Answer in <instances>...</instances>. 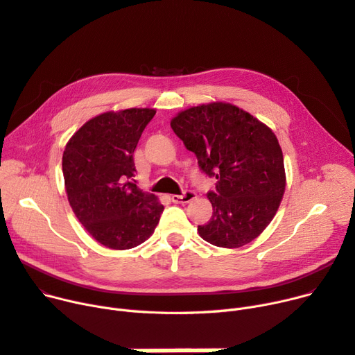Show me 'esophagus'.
Returning <instances> with one entry per match:
<instances>
[{"mask_svg":"<svg viewBox=\"0 0 355 355\" xmlns=\"http://www.w3.org/2000/svg\"><path fill=\"white\" fill-rule=\"evenodd\" d=\"M194 198H196V193L191 191V190H186L182 194H174V196H171L173 203H177V205L189 203V202H191V200H194Z\"/></svg>","mask_w":355,"mask_h":355,"instance_id":"esophagus-1","label":"esophagus"}]
</instances>
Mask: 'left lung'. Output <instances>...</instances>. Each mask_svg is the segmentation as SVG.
I'll return each mask as SVG.
<instances>
[{
	"label": "left lung",
	"mask_w": 355,
	"mask_h": 355,
	"mask_svg": "<svg viewBox=\"0 0 355 355\" xmlns=\"http://www.w3.org/2000/svg\"><path fill=\"white\" fill-rule=\"evenodd\" d=\"M174 133L197 157L216 190L207 197L210 220L198 226L205 241L239 248L254 241L272 220L286 189L283 152L264 123L236 105L211 103L181 112Z\"/></svg>",
	"instance_id": "left-lung-1"
}]
</instances>
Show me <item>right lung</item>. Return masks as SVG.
<instances>
[{
    "label": "right lung",
    "instance_id": "obj_1",
    "mask_svg": "<svg viewBox=\"0 0 355 355\" xmlns=\"http://www.w3.org/2000/svg\"><path fill=\"white\" fill-rule=\"evenodd\" d=\"M152 109L110 112L88 120L64 150L68 202L89 235L112 250H129L155 230L164 206L133 177V152Z\"/></svg>",
    "mask_w": 355,
    "mask_h": 355
}]
</instances>
